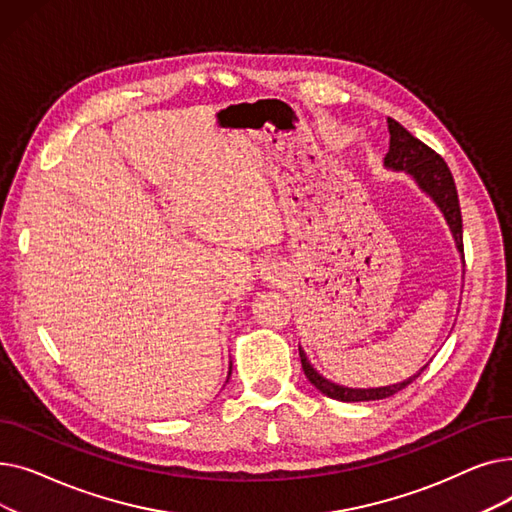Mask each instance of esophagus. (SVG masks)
<instances>
[{
	"mask_svg": "<svg viewBox=\"0 0 512 512\" xmlns=\"http://www.w3.org/2000/svg\"><path fill=\"white\" fill-rule=\"evenodd\" d=\"M261 278L265 280V282H278V278H280V272H278V267L276 265H265L263 270H261Z\"/></svg>",
	"mask_w": 512,
	"mask_h": 512,
	"instance_id": "1",
	"label": "esophagus"
}]
</instances>
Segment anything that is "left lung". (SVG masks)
<instances>
[{
    "label": "left lung",
    "instance_id": "left-lung-1",
    "mask_svg": "<svg viewBox=\"0 0 512 512\" xmlns=\"http://www.w3.org/2000/svg\"><path fill=\"white\" fill-rule=\"evenodd\" d=\"M388 132H390V149L384 157V168L392 172H405L415 180V184L421 188V191L432 199L438 209L442 211L444 220L450 228V234L454 238L456 251L463 257V267H465V255H463V218H461V207H459V195H456V186L454 178L446 166V161L434 151L429 149L425 143L415 139L413 134L400 126L396 120L388 118ZM299 355L303 363V371L307 375V380L321 392L334 400L342 402H363V400H382L398 390L407 388L413 380H417L421 371L427 367L423 365L417 373H413L411 378L402 380L392 386H380V388H348L334 384L332 380L324 378L307 359V353L303 351V346H299Z\"/></svg>",
    "mask_w": 512,
    "mask_h": 512
}]
</instances>
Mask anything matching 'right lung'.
<instances>
[{
  "label": "right lung",
  "instance_id": "obj_1",
  "mask_svg": "<svg viewBox=\"0 0 512 512\" xmlns=\"http://www.w3.org/2000/svg\"><path fill=\"white\" fill-rule=\"evenodd\" d=\"M230 371H232V365H230ZM228 378H230V373H228Z\"/></svg>",
  "mask_w": 512,
  "mask_h": 512
}]
</instances>
